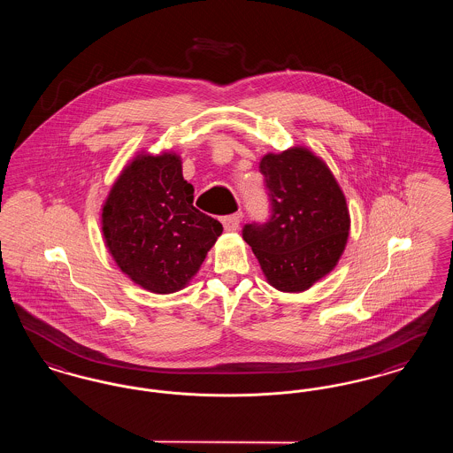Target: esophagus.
I'll use <instances>...</instances> for the list:
<instances>
[{
	"label": "esophagus",
	"mask_w": 453,
	"mask_h": 453,
	"mask_svg": "<svg viewBox=\"0 0 453 453\" xmlns=\"http://www.w3.org/2000/svg\"><path fill=\"white\" fill-rule=\"evenodd\" d=\"M239 222H241V214H231V216L222 217V226L226 231L233 233L239 227Z\"/></svg>",
	"instance_id": "34e87169"
}]
</instances>
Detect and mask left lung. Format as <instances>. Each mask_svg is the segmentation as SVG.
Segmentation results:
<instances>
[{"label": "left lung", "mask_w": 453, "mask_h": 453, "mask_svg": "<svg viewBox=\"0 0 453 453\" xmlns=\"http://www.w3.org/2000/svg\"><path fill=\"white\" fill-rule=\"evenodd\" d=\"M259 172L270 216L244 224L242 239L275 288L301 292L331 272L345 250V195L323 161L302 148L266 154Z\"/></svg>", "instance_id": "left-lung-1"}]
</instances>
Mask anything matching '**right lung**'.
Masks as SVG:
<instances>
[{"instance_id": "obj_1", "label": "right lung", "mask_w": 453, "mask_h": 453, "mask_svg": "<svg viewBox=\"0 0 453 453\" xmlns=\"http://www.w3.org/2000/svg\"><path fill=\"white\" fill-rule=\"evenodd\" d=\"M104 236L137 285L172 294L198 272L222 224L194 207V187L173 154L139 156L120 174L104 207Z\"/></svg>"}]
</instances>
